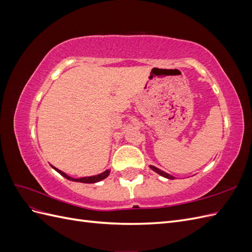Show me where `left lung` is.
Masks as SVG:
<instances>
[{
  "instance_id": "left-lung-1",
  "label": "left lung",
  "mask_w": 252,
  "mask_h": 252,
  "mask_svg": "<svg viewBox=\"0 0 252 252\" xmlns=\"http://www.w3.org/2000/svg\"><path fill=\"white\" fill-rule=\"evenodd\" d=\"M150 168H151L152 170H155L156 172H158V174H161L162 177H164V178H167V179H169V180H173V179H174L173 177H171L170 174L166 173V172H164V171H162V170H159L158 168H157V167H155V166H151V165H150Z\"/></svg>"
}]
</instances>
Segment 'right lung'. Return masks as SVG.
Masks as SVG:
<instances>
[{
  "instance_id": "right-lung-1",
  "label": "right lung",
  "mask_w": 252,
  "mask_h": 252,
  "mask_svg": "<svg viewBox=\"0 0 252 252\" xmlns=\"http://www.w3.org/2000/svg\"><path fill=\"white\" fill-rule=\"evenodd\" d=\"M53 167V166H52ZM53 168H55V167H53ZM60 174H62L64 178H66L67 180H70V181H74V182H81V183H96V182H98V181H102V180H104L105 178H107L108 177V174H109V172H110V170H106V171H104L103 173H101V174H97V175H94V177H88V178H81V179H72V178H70V177H68V175L66 174V173H64L63 171H61V170H59V169H57V168H55Z\"/></svg>"
}]
</instances>
